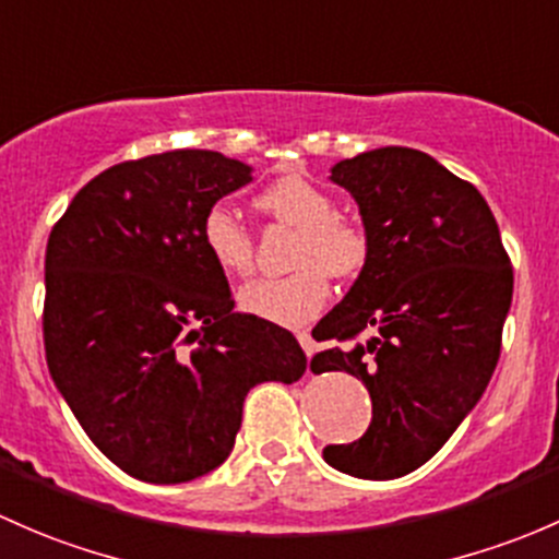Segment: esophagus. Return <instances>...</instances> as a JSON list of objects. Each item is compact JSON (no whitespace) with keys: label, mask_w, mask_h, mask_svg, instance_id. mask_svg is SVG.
Instances as JSON below:
<instances>
[{"label":"esophagus","mask_w":559,"mask_h":559,"mask_svg":"<svg viewBox=\"0 0 559 559\" xmlns=\"http://www.w3.org/2000/svg\"><path fill=\"white\" fill-rule=\"evenodd\" d=\"M296 338H298V344H301V347H304V353H307V355H312V353H314L312 333H309V331H298V333H296Z\"/></svg>","instance_id":"1"}]
</instances>
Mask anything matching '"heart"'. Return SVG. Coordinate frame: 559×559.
I'll return each mask as SVG.
<instances>
[{
  "mask_svg": "<svg viewBox=\"0 0 559 559\" xmlns=\"http://www.w3.org/2000/svg\"><path fill=\"white\" fill-rule=\"evenodd\" d=\"M252 204L274 223L296 228L290 250L296 272L241 287V312L277 325H304L331 298V277L353 280L368 266L371 234L360 217L336 210L333 193L304 175H282L258 191ZM201 245L228 277L252 272V234L228 206L215 204L204 212Z\"/></svg>",
  "mask_w": 559,
  "mask_h": 559,
  "instance_id": "b5f03b06",
  "label": "heart"
}]
</instances>
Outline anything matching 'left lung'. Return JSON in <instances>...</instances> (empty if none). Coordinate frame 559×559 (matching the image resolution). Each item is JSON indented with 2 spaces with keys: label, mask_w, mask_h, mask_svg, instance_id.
<instances>
[{
  "label": "left lung",
  "mask_w": 559,
  "mask_h": 559,
  "mask_svg": "<svg viewBox=\"0 0 559 559\" xmlns=\"http://www.w3.org/2000/svg\"><path fill=\"white\" fill-rule=\"evenodd\" d=\"M331 180L358 201L371 258L312 331L333 347L309 368L364 379L371 425L322 457L360 479H399L428 463L485 393L514 269L481 193L428 153L379 147L333 166Z\"/></svg>",
  "instance_id": "obj_1"
}]
</instances>
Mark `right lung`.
<instances>
[{"mask_svg":"<svg viewBox=\"0 0 559 559\" xmlns=\"http://www.w3.org/2000/svg\"><path fill=\"white\" fill-rule=\"evenodd\" d=\"M250 182L215 151L123 160L83 186L45 250V360L88 439L129 476L177 485L231 454L250 388L296 382L307 355L234 312L201 217Z\"/></svg>","mask_w":559,"mask_h":559,"instance_id":"right-lung-1","label":"right lung"}]
</instances>
